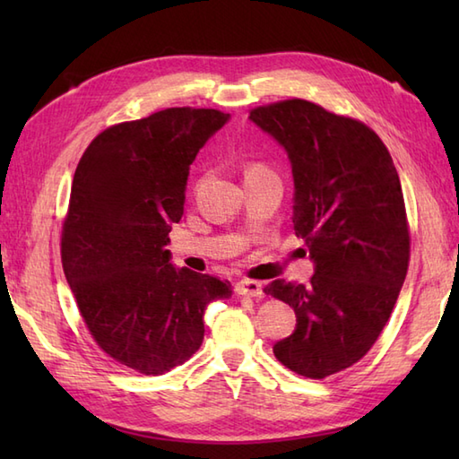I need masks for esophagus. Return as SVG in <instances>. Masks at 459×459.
<instances>
[{"label":"esophagus","instance_id":"34e87169","mask_svg":"<svg viewBox=\"0 0 459 459\" xmlns=\"http://www.w3.org/2000/svg\"><path fill=\"white\" fill-rule=\"evenodd\" d=\"M238 296H248V298H264V284L255 280H240L235 286Z\"/></svg>","mask_w":459,"mask_h":459}]
</instances>
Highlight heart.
I'll return each instance as SVG.
<instances>
[{
    "label": "heart",
    "mask_w": 459,
    "mask_h": 459,
    "mask_svg": "<svg viewBox=\"0 0 459 459\" xmlns=\"http://www.w3.org/2000/svg\"><path fill=\"white\" fill-rule=\"evenodd\" d=\"M252 169H256V171H264V169H260V168H252Z\"/></svg>",
    "instance_id": "obj_1"
}]
</instances>
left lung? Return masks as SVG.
Here are the masks:
<instances>
[{"label": "left lung", "instance_id": "obj_1", "mask_svg": "<svg viewBox=\"0 0 459 459\" xmlns=\"http://www.w3.org/2000/svg\"><path fill=\"white\" fill-rule=\"evenodd\" d=\"M248 118L288 155L291 222L314 262L307 286L264 288L296 311L274 355L301 377L325 378L367 355L401 294L411 258L401 179L373 130L314 102L260 106Z\"/></svg>", "mask_w": 459, "mask_h": 459}]
</instances>
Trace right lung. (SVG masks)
I'll return each mask as SVG.
<instances>
[{"label":"right lung","mask_w":459,"mask_h":459,"mask_svg":"<svg viewBox=\"0 0 459 459\" xmlns=\"http://www.w3.org/2000/svg\"><path fill=\"white\" fill-rule=\"evenodd\" d=\"M230 114L168 108L96 135L74 171L63 270L91 335L142 375L183 365L203 343L209 301L229 281L171 264L195 155Z\"/></svg>","instance_id":"obj_1"}]
</instances>
